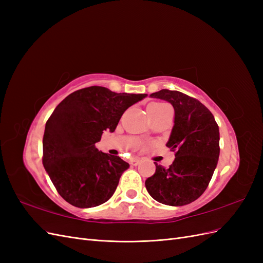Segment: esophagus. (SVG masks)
I'll return each mask as SVG.
<instances>
[{
    "instance_id": "34e87169",
    "label": "esophagus",
    "mask_w": 263,
    "mask_h": 263,
    "mask_svg": "<svg viewBox=\"0 0 263 263\" xmlns=\"http://www.w3.org/2000/svg\"><path fill=\"white\" fill-rule=\"evenodd\" d=\"M140 163H141L140 159H132V160H130V164L132 165H138Z\"/></svg>"
}]
</instances>
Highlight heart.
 I'll return each instance as SVG.
<instances>
[{"instance_id":"1","label":"heart","mask_w":263,"mask_h":263,"mask_svg":"<svg viewBox=\"0 0 263 263\" xmlns=\"http://www.w3.org/2000/svg\"><path fill=\"white\" fill-rule=\"evenodd\" d=\"M168 105L164 104V103H153V104H150L148 106V109H161V108H164Z\"/></svg>"}]
</instances>
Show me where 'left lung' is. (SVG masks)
I'll list each match as a JSON object with an SVG mask.
<instances>
[{
    "mask_svg": "<svg viewBox=\"0 0 263 263\" xmlns=\"http://www.w3.org/2000/svg\"><path fill=\"white\" fill-rule=\"evenodd\" d=\"M171 103L174 126L166 142L176 153L168 169L158 165L146 180L148 193L159 203L182 206L200 197L213 177L219 157V129L210 109L189 95L170 90L150 94Z\"/></svg>",
    "mask_w": 263,
    "mask_h": 263,
    "instance_id": "left-lung-1",
    "label": "left lung"
}]
</instances>
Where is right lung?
I'll use <instances>...</instances> for the list:
<instances>
[{"label":"right lung","instance_id":"obj_1","mask_svg":"<svg viewBox=\"0 0 263 263\" xmlns=\"http://www.w3.org/2000/svg\"><path fill=\"white\" fill-rule=\"evenodd\" d=\"M146 97L94 85L71 93L54 108L45 127L43 164L63 200L87 209L114 194L129 164L99 151L95 142L104 130L113 133L125 110Z\"/></svg>","mask_w":263,"mask_h":263}]
</instances>
